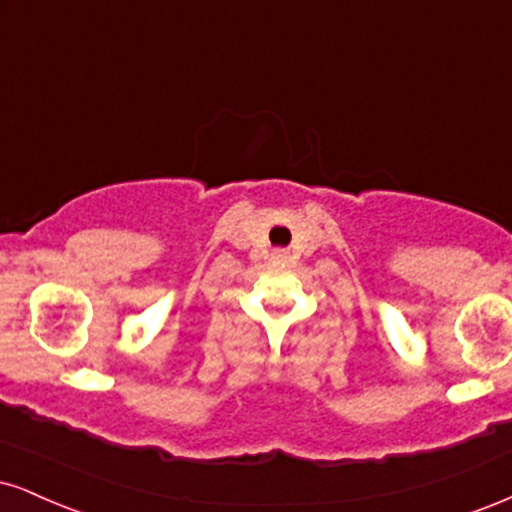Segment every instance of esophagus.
<instances>
[{"mask_svg": "<svg viewBox=\"0 0 512 512\" xmlns=\"http://www.w3.org/2000/svg\"><path fill=\"white\" fill-rule=\"evenodd\" d=\"M275 261H287V251H273Z\"/></svg>", "mask_w": 512, "mask_h": 512, "instance_id": "obj_1", "label": "esophagus"}]
</instances>
